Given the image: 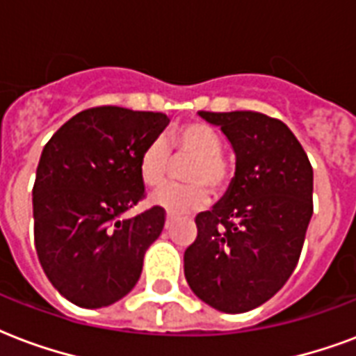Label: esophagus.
I'll use <instances>...</instances> for the list:
<instances>
[{
    "label": "esophagus",
    "mask_w": 356,
    "mask_h": 356,
    "mask_svg": "<svg viewBox=\"0 0 356 356\" xmlns=\"http://www.w3.org/2000/svg\"><path fill=\"white\" fill-rule=\"evenodd\" d=\"M170 225H172V217L167 216V219H165V228H170Z\"/></svg>",
    "instance_id": "1"
}]
</instances>
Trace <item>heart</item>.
<instances>
[{"instance_id": "heart-1", "label": "heart", "mask_w": 356, "mask_h": 356, "mask_svg": "<svg viewBox=\"0 0 356 356\" xmlns=\"http://www.w3.org/2000/svg\"><path fill=\"white\" fill-rule=\"evenodd\" d=\"M176 156H191L186 163L184 178L189 184H172L152 195V204L163 208L169 216H189L202 209L209 200L206 186L222 191L230 180V165L221 154L222 143L216 129L204 122H189L175 129L167 140L148 143L139 158V172L145 186H161L169 172V150Z\"/></svg>"}]
</instances>
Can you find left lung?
Segmentation results:
<instances>
[{"mask_svg": "<svg viewBox=\"0 0 356 356\" xmlns=\"http://www.w3.org/2000/svg\"><path fill=\"white\" fill-rule=\"evenodd\" d=\"M236 154L225 197L195 217L197 239L184 273L216 310L249 312L269 301L296 269L312 217L314 172L291 129L256 111H198Z\"/></svg>", "mask_w": 356, "mask_h": 356, "instance_id": "8db88e82", "label": "left lung"}]
</instances>
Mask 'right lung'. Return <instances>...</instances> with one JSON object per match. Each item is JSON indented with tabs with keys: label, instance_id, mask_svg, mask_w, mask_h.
<instances>
[{
	"label": "right lung",
	"instance_id": "1",
	"mask_svg": "<svg viewBox=\"0 0 356 356\" xmlns=\"http://www.w3.org/2000/svg\"><path fill=\"white\" fill-rule=\"evenodd\" d=\"M167 124L163 113L92 107L46 143L33 186L35 247L49 282L74 305L109 307L139 280L165 211L124 213L145 198L140 152Z\"/></svg>",
	"mask_w": 356,
	"mask_h": 356
}]
</instances>
